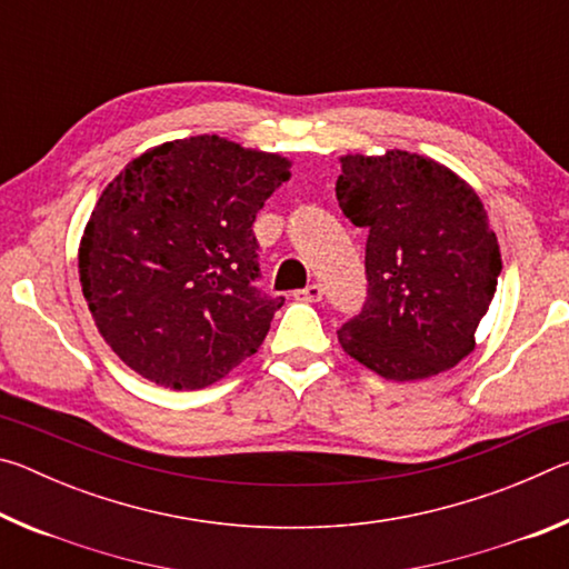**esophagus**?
I'll use <instances>...</instances> for the list:
<instances>
[{
	"label": "esophagus",
	"mask_w": 569,
	"mask_h": 569,
	"mask_svg": "<svg viewBox=\"0 0 569 569\" xmlns=\"http://www.w3.org/2000/svg\"><path fill=\"white\" fill-rule=\"evenodd\" d=\"M296 298H301V301H306V303H319L323 298V288L319 283H311V286H306L303 291H298Z\"/></svg>",
	"instance_id": "34e87169"
}]
</instances>
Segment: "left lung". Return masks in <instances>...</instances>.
<instances>
[{"label": "left lung", "mask_w": 569, "mask_h": 569, "mask_svg": "<svg viewBox=\"0 0 569 569\" xmlns=\"http://www.w3.org/2000/svg\"><path fill=\"white\" fill-rule=\"evenodd\" d=\"M336 198L366 238L369 296L339 331L341 349L389 381H419L475 351L502 273L477 190L409 150L341 156Z\"/></svg>", "instance_id": "1"}]
</instances>
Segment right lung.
<instances>
[{"instance_id":"add662e5","label":"right lung","mask_w":569,"mask_h":569,"mask_svg":"<svg viewBox=\"0 0 569 569\" xmlns=\"http://www.w3.org/2000/svg\"><path fill=\"white\" fill-rule=\"evenodd\" d=\"M291 160L218 134L162 142L102 190L80 240L82 296L110 349L158 387H210L253 356L263 296L253 220Z\"/></svg>"}]
</instances>
